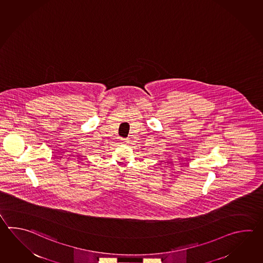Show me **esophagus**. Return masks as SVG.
I'll list each match as a JSON object with an SVG mask.
<instances>
[{
	"instance_id": "34e87169",
	"label": "esophagus",
	"mask_w": 263,
	"mask_h": 263,
	"mask_svg": "<svg viewBox=\"0 0 263 263\" xmlns=\"http://www.w3.org/2000/svg\"><path fill=\"white\" fill-rule=\"evenodd\" d=\"M123 140V143H128V140Z\"/></svg>"
}]
</instances>
